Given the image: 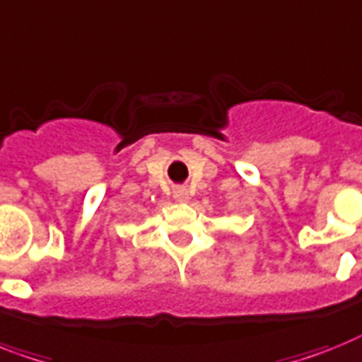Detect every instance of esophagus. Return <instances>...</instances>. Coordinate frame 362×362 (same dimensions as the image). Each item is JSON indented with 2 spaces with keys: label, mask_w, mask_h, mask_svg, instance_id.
Listing matches in <instances>:
<instances>
[{
  "label": "esophagus",
  "mask_w": 362,
  "mask_h": 362,
  "mask_svg": "<svg viewBox=\"0 0 362 362\" xmlns=\"http://www.w3.org/2000/svg\"><path fill=\"white\" fill-rule=\"evenodd\" d=\"M173 195H175L176 201H182V202L189 201V191H187L186 186L175 187V189H173Z\"/></svg>",
  "instance_id": "obj_1"
}]
</instances>
